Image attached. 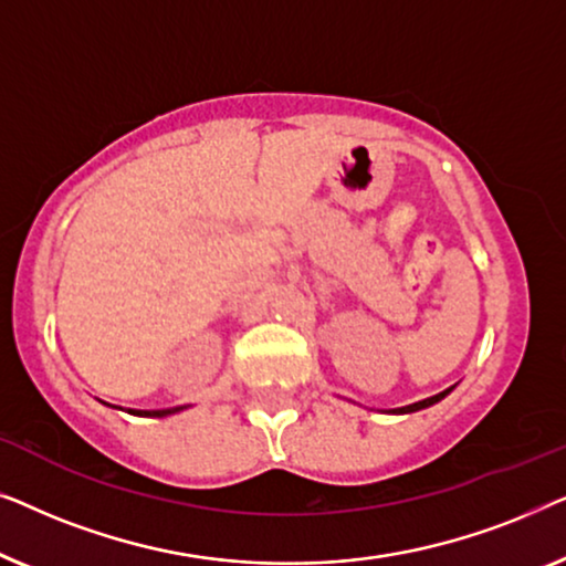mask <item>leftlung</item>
Here are the masks:
<instances>
[{
    "mask_svg": "<svg viewBox=\"0 0 566 566\" xmlns=\"http://www.w3.org/2000/svg\"><path fill=\"white\" fill-rule=\"evenodd\" d=\"M446 394H451V389H446V391H440V394H436V397H430V399H422V401H415V405H409V407H399V409H394V412H417V409H424V407H430V405H436V401H440L446 397Z\"/></svg>",
    "mask_w": 566,
    "mask_h": 566,
    "instance_id": "obj_1",
    "label": "left lung"
}]
</instances>
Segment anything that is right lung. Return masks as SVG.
Masks as SVG:
<instances>
[{
  "mask_svg": "<svg viewBox=\"0 0 566 566\" xmlns=\"http://www.w3.org/2000/svg\"><path fill=\"white\" fill-rule=\"evenodd\" d=\"M182 407H175V409H154V412H134V415H144V417H165V415H172V412H180Z\"/></svg>",
  "mask_w": 566,
  "mask_h": 566,
  "instance_id": "add662e5",
  "label": "right lung"
}]
</instances>
